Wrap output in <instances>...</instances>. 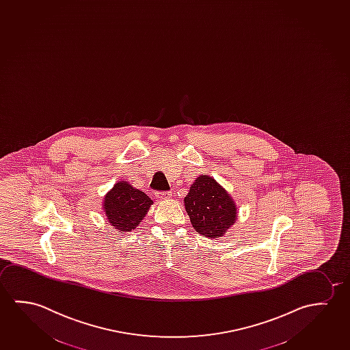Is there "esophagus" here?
Masks as SVG:
<instances>
[{"mask_svg": "<svg viewBox=\"0 0 350 350\" xmlns=\"http://www.w3.org/2000/svg\"><path fill=\"white\" fill-rule=\"evenodd\" d=\"M157 198H159V200H168V198H172V193H170V191L159 193H157Z\"/></svg>", "mask_w": 350, "mask_h": 350, "instance_id": "obj_1", "label": "esophagus"}]
</instances>
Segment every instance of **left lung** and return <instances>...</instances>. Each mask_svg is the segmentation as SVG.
I'll return each instance as SVG.
<instances>
[{"instance_id":"left-lung-1","label":"left lung","mask_w":350,"mask_h":350,"mask_svg":"<svg viewBox=\"0 0 350 350\" xmlns=\"http://www.w3.org/2000/svg\"><path fill=\"white\" fill-rule=\"evenodd\" d=\"M184 206L193 228L207 239H219L237 220L232 196L213 177L198 176L191 184Z\"/></svg>"}]
</instances>
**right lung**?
Listing matches in <instances>:
<instances>
[{
	"instance_id": "add662e5",
	"label": "right lung",
	"mask_w": 350,
	"mask_h": 350,
	"mask_svg": "<svg viewBox=\"0 0 350 350\" xmlns=\"http://www.w3.org/2000/svg\"><path fill=\"white\" fill-rule=\"evenodd\" d=\"M152 204L147 193L120 180L105 195L102 208L109 225L119 232H130L146 218Z\"/></svg>"
}]
</instances>
